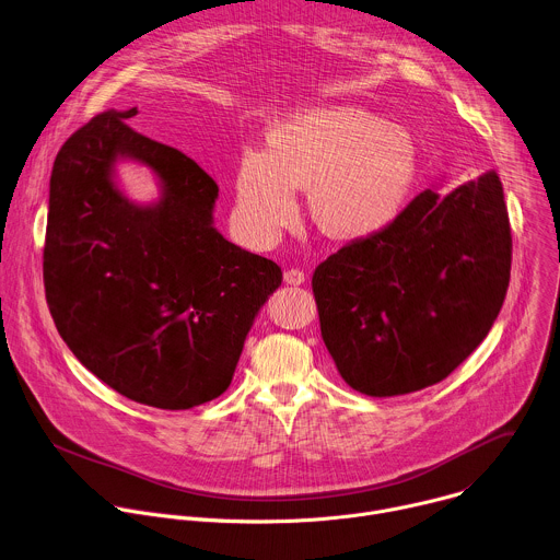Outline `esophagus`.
<instances>
[{
	"label": "esophagus",
	"instance_id": "esophagus-1",
	"mask_svg": "<svg viewBox=\"0 0 560 560\" xmlns=\"http://www.w3.org/2000/svg\"><path fill=\"white\" fill-rule=\"evenodd\" d=\"M304 273L300 271V269H289L287 273H284V282L287 284H293V287H300V284H304Z\"/></svg>",
	"mask_w": 560,
	"mask_h": 560
}]
</instances>
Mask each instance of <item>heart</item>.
Masks as SVG:
<instances>
[{"label": "heart", "mask_w": 560, "mask_h": 560, "mask_svg": "<svg viewBox=\"0 0 560 560\" xmlns=\"http://www.w3.org/2000/svg\"><path fill=\"white\" fill-rule=\"evenodd\" d=\"M419 172L410 132L351 105L300 109L276 124L262 154L241 159L236 220L256 241L276 238L308 189V215L330 241L364 243L399 218Z\"/></svg>", "instance_id": "b5f03b06"}]
</instances>
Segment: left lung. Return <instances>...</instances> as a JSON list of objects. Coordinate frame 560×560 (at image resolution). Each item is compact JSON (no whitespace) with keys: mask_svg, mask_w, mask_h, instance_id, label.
<instances>
[{"mask_svg":"<svg viewBox=\"0 0 560 560\" xmlns=\"http://www.w3.org/2000/svg\"><path fill=\"white\" fill-rule=\"evenodd\" d=\"M512 236L494 172L451 194L421 191L393 225L313 273L322 340L371 397L448 377L492 328L510 284Z\"/></svg>","mask_w":560,"mask_h":560,"instance_id":"8db88e82","label":"left lung"}]
</instances>
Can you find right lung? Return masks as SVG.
<instances>
[{
  "mask_svg": "<svg viewBox=\"0 0 560 560\" xmlns=\"http://www.w3.org/2000/svg\"><path fill=\"white\" fill-rule=\"evenodd\" d=\"M137 115L103 112L55 159L46 298L63 342L103 384L145 406L187 410L230 388L282 269L215 230L213 178L135 132L126 121ZM121 162L155 174L154 201L122 191Z\"/></svg>",
  "mask_w": 560,
  "mask_h": 560,
  "instance_id": "right-lung-1",
  "label": "right lung"
}]
</instances>
